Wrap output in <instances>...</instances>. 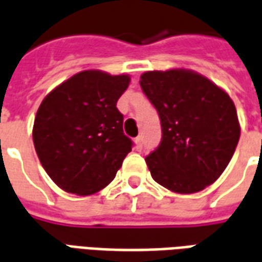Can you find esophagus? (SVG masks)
<instances>
[{
    "label": "esophagus",
    "instance_id": "esophagus-1",
    "mask_svg": "<svg viewBox=\"0 0 262 262\" xmlns=\"http://www.w3.org/2000/svg\"><path fill=\"white\" fill-rule=\"evenodd\" d=\"M135 143H136V146L139 148L142 147V144H143V136H137L136 139H135Z\"/></svg>",
    "mask_w": 262,
    "mask_h": 262
}]
</instances>
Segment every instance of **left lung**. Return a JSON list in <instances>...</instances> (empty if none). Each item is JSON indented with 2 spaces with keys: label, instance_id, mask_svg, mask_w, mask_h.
<instances>
[{
  "label": "left lung",
  "instance_id": "obj_1",
  "mask_svg": "<svg viewBox=\"0 0 262 262\" xmlns=\"http://www.w3.org/2000/svg\"><path fill=\"white\" fill-rule=\"evenodd\" d=\"M140 86L157 109L161 142L146 157L156 182L193 193L225 171L240 139L236 106L222 88L195 71H147Z\"/></svg>",
  "mask_w": 262,
  "mask_h": 262
}]
</instances>
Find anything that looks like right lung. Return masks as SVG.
I'll use <instances>...</instances> for the list:
<instances>
[{"instance_id":"obj_1","label":"right lung","mask_w":262,"mask_h":262,"mask_svg":"<svg viewBox=\"0 0 262 262\" xmlns=\"http://www.w3.org/2000/svg\"><path fill=\"white\" fill-rule=\"evenodd\" d=\"M130 77L86 70L46 95L33 123L43 168L63 191L91 195L108 185L132 151L116 108Z\"/></svg>"}]
</instances>
